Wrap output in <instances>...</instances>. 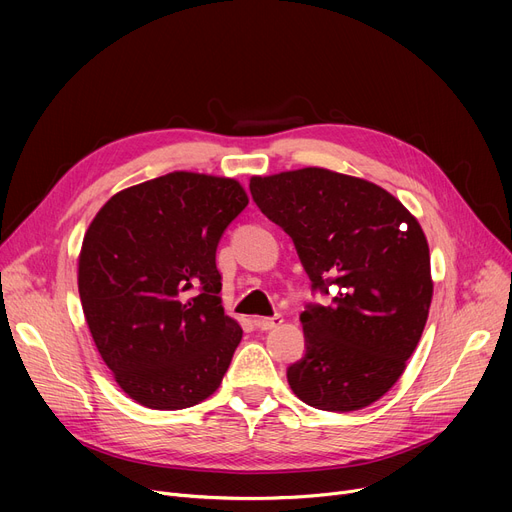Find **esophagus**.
<instances>
[{
    "instance_id": "esophagus-1",
    "label": "esophagus",
    "mask_w": 512,
    "mask_h": 512,
    "mask_svg": "<svg viewBox=\"0 0 512 512\" xmlns=\"http://www.w3.org/2000/svg\"><path fill=\"white\" fill-rule=\"evenodd\" d=\"M282 324H284L282 315H274V317H261V319H257V328H259V330H263V332L276 330V328H280Z\"/></svg>"
}]
</instances>
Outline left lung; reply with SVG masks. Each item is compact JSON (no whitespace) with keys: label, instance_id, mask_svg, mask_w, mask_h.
<instances>
[{"label":"left lung","instance_id":"left-lung-1","mask_svg":"<svg viewBox=\"0 0 512 512\" xmlns=\"http://www.w3.org/2000/svg\"><path fill=\"white\" fill-rule=\"evenodd\" d=\"M261 213L297 247L332 305L301 313L305 357L286 378L309 407L348 413L380 400L423 334L434 282L415 215L382 186L326 168L253 176Z\"/></svg>","mask_w":512,"mask_h":512}]
</instances>
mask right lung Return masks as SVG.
I'll return each instance as SVG.
<instances>
[{"label": "right lung", "instance_id": "add662e5", "mask_svg": "<svg viewBox=\"0 0 512 512\" xmlns=\"http://www.w3.org/2000/svg\"><path fill=\"white\" fill-rule=\"evenodd\" d=\"M247 205L234 178L170 172L116 193L85 232L87 326L139 405L188 409L220 388L242 330L224 313L215 249Z\"/></svg>", "mask_w": 512, "mask_h": 512}]
</instances>
